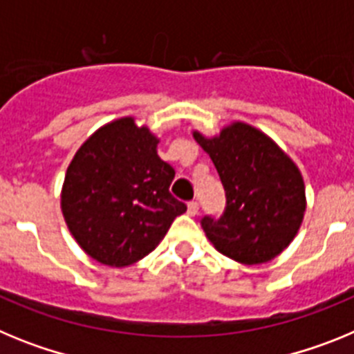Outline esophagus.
<instances>
[{"label":"esophagus","instance_id":"34e87169","mask_svg":"<svg viewBox=\"0 0 354 354\" xmlns=\"http://www.w3.org/2000/svg\"><path fill=\"white\" fill-rule=\"evenodd\" d=\"M187 214L189 216L198 214V202H196V200H192V202L187 204Z\"/></svg>","mask_w":354,"mask_h":354}]
</instances>
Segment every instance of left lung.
Segmentation results:
<instances>
[{"label": "left lung", "mask_w": 354, "mask_h": 354, "mask_svg": "<svg viewBox=\"0 0 354 354\" xmlns=\"http://www.w3.org/2000/svg\"><path fill=\"white\" fill-rule=\"evenodd\" d=\"M225 189L220 218L204 216L214 248L241 264H262L289 246L305 212V184L292 161L264 133L236 122L216 138L193 134Z\"/></svg>", "instance_id": "1"}]
</instances>
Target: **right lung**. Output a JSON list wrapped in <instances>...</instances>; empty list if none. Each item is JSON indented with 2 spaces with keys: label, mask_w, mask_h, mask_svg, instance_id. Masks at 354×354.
I'll list each match as a JSON object with an SVG mask.
<instances>
[{
  "label": "right lung",
  "mask_w": 354,
  "mask_h": 354,
  "mask_svg": "<svg viewBox=\"0 0 354 354\" xmlns=\"http://www.w3.org/2000/svg\"><path fill=\"white\" fill-rule=\"evenodd\" d=\"M158 138L133 118L93 133L71 161L62 211L77 245L108 266L149 255L186 204L170 193L175 170L158 156Z\"/></svg>",
  "instance_id": "right-lung-1"
}]
</instances>
